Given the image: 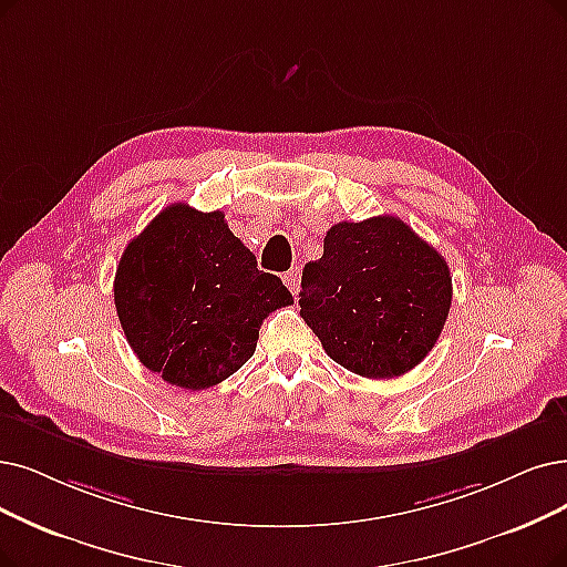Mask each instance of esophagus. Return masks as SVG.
<instances>
[{"mask_svg":"<svg viewBox=\"0 0 567 567\" xmlns=\"http://www.w3.org/2000/svg\"><path fill=\"white\" fill-rule=\"evenodd\" d=\"M300 279H302V267L300 265L290 267L286 275H284V281H286V286H288V290L292 292V296H298V292H300Z\"/></svg>","mask_w":567,"mask_h":567,"instance_id":"34e87169","label":"esophagus"}]
</instances>
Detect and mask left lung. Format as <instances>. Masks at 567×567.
<instances>
[{
  "label": "left lung",
  "mask_w": 567,
  "mask_h": 567,
  "mask_svg": "<svg viewBox=\"0 0 567 567\" xmlns=\"http://www.w3.org/2000/svg\"><path fill=\"white\" fill-rule=\"evenodd\" d=\"M446 260L395 216L337 223L302 269L300 316L339 365L393 379L435 347L451 307Z\"/></svg>",
  "instance_id": "8db88e82"
}]
</instances>
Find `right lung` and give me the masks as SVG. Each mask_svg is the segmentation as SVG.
Listing matches in <instances>:
<instances>
[{"label": "right lung", "instance_id": "1", "mask_svg": "<svg viewBox=\"0 0 567 567\" xmlns=\"http://www.w3.org/2000/svg\"><path fill=\"white\" fill-rule=\"evenodd\" d=\"M113 302L144 368L172 386L202 391L254 355L262 321L292 296L258 269L223 212L176 202L127 244Z\"/></svg>", "mask_w": 567, "mask_h": 567}]
</instances>
